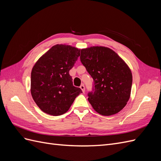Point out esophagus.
<instances>
[{
  "label": "esophagus",
  "mask_w": 161,
  "mask_h": 161,
  "mask_svg": "<svg viewBox=\"0 0 161 161\" xmlns=\"http://www.w3.org/2000/svg\"><path fill=\"white\" fill-rule=\"evenodd\" d=\"M80 88L81 89V90H82V92H85V85H81L80 86Z\"/></svg>",
  "instance_id": "obj_1"
}]
</instances>
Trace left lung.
I'll return each mask as SVG.
<instances>
[{
	"label": "left lung",
	"mask_w": 161,
	"mask_h": 161,
	"mask_svg": "<svg viewBox=\"0 0 161 161\" xmlns=\"http://www.w3.org/2000/svg\"><path fill=\"white\" fill-rule=\"evenodd\" d=\"M80 58L93 79L87 94L92 108L103 115L118 113L127 104L132 85L127 64L114 51L101 46L81 50Z\"/></svg>",
	"instance_id": "1"
}]
</instances>
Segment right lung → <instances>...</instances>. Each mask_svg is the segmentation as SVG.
Instances as JSON below:
<instances>
[{
	"instance_id": "add662e5",
	"label": "right lung",
	"mask_w": 161,
	"mask_h": 161,
	"mask_svg": "<svg viewBox=\"0 0 161 161\" xmlns=\"http://www.w3.org/2000/svg\"><path fill=\"white\" fill-rule=\"evenodd\" d=\"M80 50L66 45H56L43 55L33 67L31 92L42 111L60 115L69 109L81 93L73 86L69 71L80 56Z\"/></svg>"
}]
</instances>
